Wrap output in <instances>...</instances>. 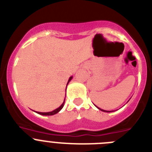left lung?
<instances>
[{
	"label": "left lung",
	"mask_w": 152,
	"mask_h": 152,
	"mask_svg": "<svg viewBox=\"0 0 152 152\" xmlns=\"http://www.w3.org/2000/svg\"><path fill=\"white\" fill-rule=\"evenodd\" d=\"M97 107V106H96ZM97 108H98V107H97ZM99 109V110H101V111H105V112H111V111H105V110H103V109H101V108H98Z\"/></svg>",
	"instance_id": "obj_1"
}]
</instances>
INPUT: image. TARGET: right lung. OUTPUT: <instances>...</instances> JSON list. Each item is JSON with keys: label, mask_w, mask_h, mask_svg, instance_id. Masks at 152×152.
<instances>
[{"label": "right lung", "mask_w": 152, "mask_h": 152, "mask_svg": "<svg viewBox=\"0 0 152 152\" xmlns=\"http://www.w3.org/2000/svg\"><path fill=\"white\" fill-rule=\"evenodd\" d=\"M72 79V77H69V81H68V83H67V85H68V83H69V81H70ZM66 87H67V86H66ZM64 103H65V100H64L63 103H62V105H61L59 107V108H56V109H55V110H53V111H50V112H38V111H35V112H36V113L39 114V115H56V114L58 113V112H59V111H60V110L62 109V108H63Z\"/></svg>", "instance_id": "right-lung-1"}]
</instances>
